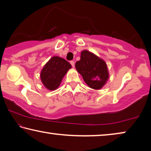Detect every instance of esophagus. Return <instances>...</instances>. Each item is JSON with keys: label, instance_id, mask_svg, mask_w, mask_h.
<instances>
[{"label": "esophagus", "instance_id": "esophagus-1", "mask_svg": "<svg viewBox=\"0 0 151 151\" xmlns=\"http://www.w3.org/2000/svg\"><path fill=\"white\" fill-rule=\"evenodd\" d=\"M70 64H71V65H72L73 67H75V62H74L73 60L70 61Z\"/></svg>", "mask_w": 151, "mask_h": 151}]
</instances>
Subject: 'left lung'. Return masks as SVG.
<instances>
[{
	"label": "left lung",
	"mask_w": 151,
	"mask_h": 151,
	"mask_svg": "<svg viewBox=\"0 0 151 151\" xmlns=\"http://www.w3.org/2000/svg\"><path fill=\"white\" fill-rule=\"evenodd\" d=\"M75 67L86 85L92 88H101L109 78L106 63L86 50L81 52V60L76 63Z\"/></svg>",
	"instance_id": "left-lung-1"
}]
</instances>
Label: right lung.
I'll return each mask as SVG.
<instances>
[{
	"label": "right lung",
	"mask_w": 151,
	"mask_h": 151,
	"mask_svg": "<svg viewBox=\"0 0 151 151\" xmlns=\"http://www.w3.org/2000/svg\"><path fill=\"white\" fill-rule=\"evenodd\" d=\"M71 68L70 64L59 57H53L48 61L40 73L43 85L50 91L57 89L64 76Z\"/></svg>",
	"instance_id": "1"
}]
</instances>
